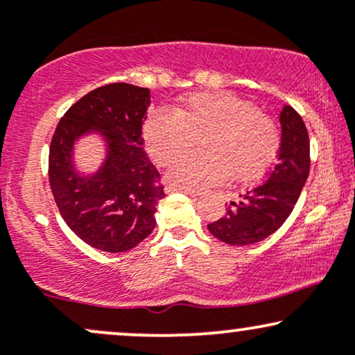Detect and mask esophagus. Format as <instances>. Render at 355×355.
<instances>
[{
    "instance_id": "34e87169",
    "label": "esophagus",
    "mask_w": 355,
    "mask_h": 355,
    "mask_svg": "<svg viewBox=\"0 0 355 355\" xmlns=\"http://www.w3.org/2000/svg\"><path fill=\"white\" fill-rule=\"evenodd\" d=\"M165 190L166 193H175V191H177V193H185V195H190V197H197L198 195V191L190 190V189H182V187H177V185H168Z\"/></svg>"
}]
</instances>
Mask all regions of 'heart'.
<instances>
[{"label": "heart", "instance_id": "heart-1", "mask_svg": "<svg viewBox=\"0 0 355 355\" xmlns=\"http://www.w3.org/2000/svg\"><path fill=\"white\" fill-rule=\"evenodd\" d=\"M200 139L205 154L180 157ZM146 152L168 165L166 178L182 189H202L230 177L237 182L262 178L274 165L280 133L254 103L230 93H195L170 110L160 108L144 125Z\"/></svg>", "mask_w": 355, "mask_h": 355}]
</instances>
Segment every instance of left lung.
Masks as SVG:
<instances>
[{
  "label": "left lung",
  "instance_id": "obj_1",
  "mask_svg": "<svg viewBox=\"0 0 355 355\" xmlns=\"http://www.w3.org/2000/svg\"><path fill=\"white\" fill-rule=\"evenodd\" d=\"M279 120L282 126L279 158L267 180L239 195L222 218L207 225L215 239L229 245H252L279 230L307 182L311 141L302 116L284 105Z\"/></svg>",
  "mask_w": 355,
  "mask_h": 355
}]
</instances>
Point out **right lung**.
Segmentation results:
<instances>
[{
    "mask_svg": "<svg viewBox=\"0 0 355 355\" xmlns=\"http://www.w3.org/2000/svg\"><path fill=\"white\" fill-rule=\"evenodd\" d=\"M148 107V88L105 85L71 105L51 138L48 175L61 217L98 250H130L157 223L155 211L165 191L144 150L141 126ZM92 132L104 138L107 155L95 174L83 175L76 170L72 148Z\"/></svg>",
    "mask_w": 355,
    "mask_h": 355,
    "instance_id": "obj_1",
    "label": "right lung"
}]
</instances>
